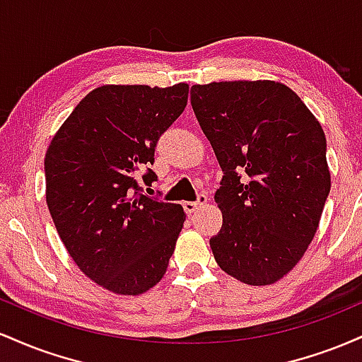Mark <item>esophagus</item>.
Masks as SVG:
<instances>
[{
	"instance_id": "34e87169",
	"label": "esophagus",
	"mask_w": 362,
	"mask_h": 362,
	"mask_svg": "<svg viewBox=\"0 0 362 362\" xmlns=\"http://www.w3.org/2000/svg\"><path fill=\"white\" fill-rule=\"evenodd\" d=\"M207 202V197L204 194H199L197 195V201H187L184 202V209L187 214H192L195 213V211L199 209V207H202Z\"/></svg>"
}]
</instances>
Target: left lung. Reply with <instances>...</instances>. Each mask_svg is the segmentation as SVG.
Masks as SVG:
<instances>
[{"mask_svg":"<svg viewBox=\"0 0 362 362\" xmlns=\"http://www.w3.org/2000/svg\"><path fill=\"white\" fill-rule=\"evenodd\" d=\"M190 103L223 170L214 259L245 284H272L306 252L330 192L323 129L269 80L194 85Z\"/></svg>","mask_w":362,"mask_h":362,"instance_id":"obj_1","label":"left lung"}]
</instances>
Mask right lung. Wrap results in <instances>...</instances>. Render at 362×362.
Returning a JSON list of instances; mask_svg holds the SVG:
<instances>
[{"mask_svg":"<svg viewBox=\"0 0 362 362\" xmlns=\"http://www.w3.org/2000/svg\"><path fill=\"white\" fill-rule=\"evenodd\" d=\"M189 85H103L74 107L45 153V199L66 250L117 294L160 282L184 226L180 204L148 197L158 139L187 105ZM146 168L147 172L142 170Z\"/></svg>","mask_w":362,"mask_h":362,"instance_id":"1","label":"right lung"}]
</instances>
